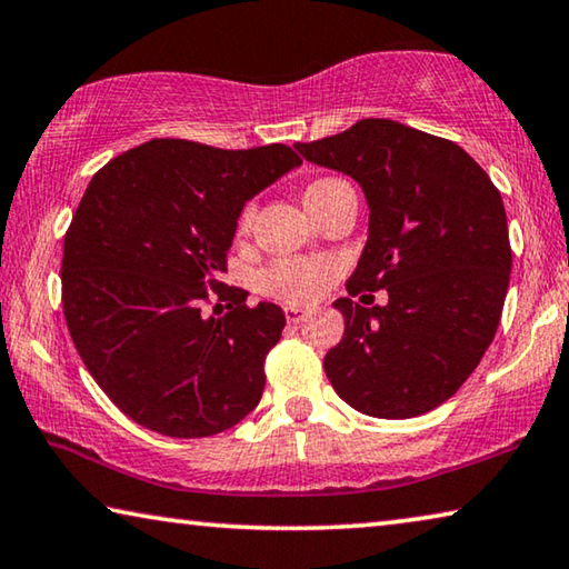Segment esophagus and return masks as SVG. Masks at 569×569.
Returning a JSON list of instances; mask_svg holds the SVG:
<instances>
[{
  "mask_svg": "<svg viewBox=\"0 0 569 569\" xmlns=\"http://www.w3.org/2000/svg\"><path fill=\"white\" fill-rule=\"evenodd\" d=\"M283 313L288 323H301L306 317H309V311L301 309V306H286Z\"/></svg>",
  "mask_w": 569,
  "mask_h": 569,
  "instance_id": "34e87169",
  "label": "esophagus"
}]
</instances>
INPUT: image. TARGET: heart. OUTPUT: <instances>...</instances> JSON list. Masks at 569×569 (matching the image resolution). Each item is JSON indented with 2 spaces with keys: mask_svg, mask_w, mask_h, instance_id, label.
Listing matches in <instances>:
<instances>
[{
  "mask_svg": "<svg viewBox=\"0 0 569 569\" xmlns=\"http://www.w3.org/2000/svg\"><path fill=\"white\" fill-rule=\"evenodd\" d=\"M337 182V179H319V182L309 184L303 200H311L313 194L321 192L323 187ZM252 218V207L242 212L240 224L246 228ZM333 278V266L329 260L321 258H281L270 263L263 273H260V291L268 296H276L286 303H311L319 299V293L327 288Z\"/></svg>",
  "mask_w": 569,
  "mask_h": 569,
  "instance_id": "obj_1",
  "label": "heart"
}]
</instances>
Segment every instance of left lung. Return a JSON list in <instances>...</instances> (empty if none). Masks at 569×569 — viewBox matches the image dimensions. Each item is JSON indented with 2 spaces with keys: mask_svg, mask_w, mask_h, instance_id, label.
I'll return each mask as SVG.
<instances>
[{
  "mask_svg": "<svg viewBox=\"0 0 569 569\" xmlns=\"http://www.w3.org/2000/svg\"><path fill=\"white\" fill-rule=\"evenodd\" d=\"M296 151L362 187L369 236L347 291H387L385 306L333 301L345 337L323 357L329 382L372 418L438 408L479 367L501 321L511 246L499 189L458 143L390 119H362Z\"/></svg>",
  "mask_w": 569,
  "mask_h": 569,
  "instance_id": "8db88e82",
  "label": "left lung"
}]
</instances>
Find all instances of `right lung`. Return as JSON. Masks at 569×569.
Instances as JSON below:
<instances>
[{
  "instance_id": "obj_1",
  "label": "right lung",
  "mask_w": 569,
  "mask_h": 569,
  "mask_svg": "<svg viewBox=\"0 0 569 569\" xmlns=\"http://www.w3.org/2000/svg\"><path fill=\"white\" fill-rule=\"evenodd\" d=\"M299 164L286 143L151 139L90 179L62 246V311L88 372L133 422L204 438L256 410L286 317L250 309L220 276L242 207Z\"/></svg>"
}]
</instances>
